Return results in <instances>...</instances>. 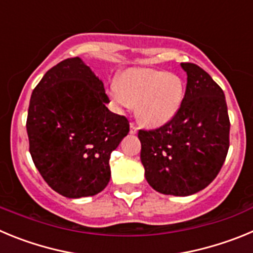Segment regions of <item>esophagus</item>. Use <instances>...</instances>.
I'll list each match as a JSON object with an SVG mask.
<instances>
[{
	"label": "esophagus",
	"mask_w": 253,
	"mask_h": 253,
	"mask_svg": "<svg viewBox=\"0 0 253 253\" xmlns=\"http://www.w3.org/2000/svg\"><path fill=\"white\" fill-rule=\"evenodd\" d=\"M138 128L134 124H130V129H129V133L130 134H137Z\"/></svg>",
	"instance_id": "34e87169"
}]
</instances>
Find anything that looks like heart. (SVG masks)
<instances>
[{
	"mask_svg": "<svg viewBox=\"0 0 253 253\" xmlns=\"http://www.w3.org/2000/svg\"><path fill=\"white\" fill-rule=\"evenodd\" d=\"M110 97L119 107L135 106V118L146 128H160L180 111L185 84L178 76L153 68H131L110 88Z\"/></svg>",
	"mask_w": 253,
	"mask_h": 253,
	"instance_id": "obj_1",
	"label": "heart"
}]
</instances>
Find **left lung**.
<instances>
[{"label": "left lung", "mask_w": 253, "mask_h": 253, "mask_svg": "<svg viewBox=\"0 0 253 253\" xmlns=\"http://www.w3.org/2000/svg\"><path fill=\"white\" fill-rule=\"evenodd\" d=\"M187 75L184 102L169 123L139 130L146 180L165 195L189 196L216 177L229 148L224 92L199 66L181 63Z\"/></svg>", "instance_id": "obj_1"}]
</instances>
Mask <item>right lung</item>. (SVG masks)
<instances>
[{
	"instance_id": "right-lung-1",
	"label": "right lung",
	"mask_w": 253,
	"mask_h": 253,
	"mask_svg": "<svg viewBox=\"0 0 253 253\" xmlns=\"http://www.w3.org/2000/svg\"><path fill=\"white\" fill-rule=\"evenodd\" d=\"M104 84L81 58L50 68L31 93L30 154L46 184L69 199L93 196L110 181V154L129 133L111 113Z\"/></svg>"
}]
</instances>
